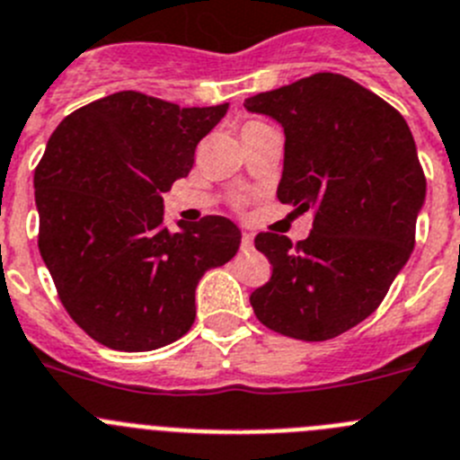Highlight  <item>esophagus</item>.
I'll return each mask as SVG.
<instances>
[{
  "label": "esophagus",
  "instance_id": "esophagus-1",
  "mask_svg": "<svg viewBox=\"0 0 460 460\" xmlns=\"http://www.w3.org/2000/svg\"><path fill=\"white\" fill-rule=\"evenodd\" d=\"M254 247V235L250 234V231H243V235H240V250H252Z\"/></svg>",
  "mask_w": 460,
  "mask_h": 460
}]
</instances>
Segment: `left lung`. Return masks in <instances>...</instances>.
<instances>
[{"label": "left lung", "instance_id": "left-lung-1", "mask_svg": "<svg viewBox=\"0 0 460 460\" xmlns=\"http://www.w3.org/2000/svg\"><path fill=\"white\" fill-rule=\"evenodd\" d=\"M245 107L287 135L277 199L314 210L312 234L296 245L270 231L254 238L272 275L252 307L284 337L334 339L378 309L415 247L426 176L412 132L390 102L339 73L256 93Z\"/></svg>", "mask_w": 460, "mask_h": 460}]
</instances>
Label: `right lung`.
I'll return each instance as SVG.
<instances>
[{
  "label": "right lung",
  "instance_id": "1",
  "mask_svg": "<svg viewBox=\"0 0 460 460\" xmlns=\"http://www.w3.org/2000/svg\"><path fill=\"white\" fill-rule=\"evenodd\" d=\"M226 110L119 91L52 132L34 172L39 250L68 316L107 349L142 353L183 337L204 272L238 252V226L222 215L163 226V192L188 176Z\"/></svg>",
  "mask_w": 460,
  "mask_h": 460
}]
</instances>
